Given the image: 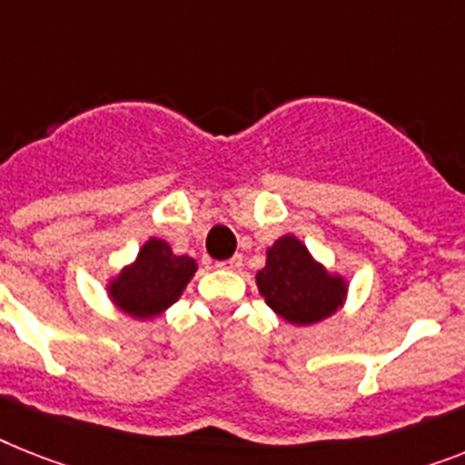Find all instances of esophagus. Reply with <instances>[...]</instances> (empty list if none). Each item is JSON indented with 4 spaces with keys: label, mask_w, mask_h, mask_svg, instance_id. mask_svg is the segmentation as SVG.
Segmentation results:
<instances>
[{
    "label": "esophagus",
    "mask_w": 465,
    "mask_h": 465,
    "mask_svg": "<svg viewBox=\"0 0 465 465\" xmlns=\"http://www.w3.org/2000/svg\"><path fill=\"white\" fill-rule=\"evenodd\" d=\"M242 266H244V259H242V256H232V259L218 263V268H223V271H242Z\"/></svg>",
    "instance_id": "obj_1"
}]
</instances>
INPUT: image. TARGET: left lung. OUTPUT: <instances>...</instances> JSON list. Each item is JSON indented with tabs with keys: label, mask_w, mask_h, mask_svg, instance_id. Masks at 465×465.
Segmentation results:
<instances>
[{
	"label": "left lung",
	"mask_w": 465,
	"mask_h": 465,
	"mask_svg": "<svg viewBox=\"0 0 465 465\" xmlns=\"http://www.w3.org/2000/svg\"><path fill=\"white\" fill-rule=\"evenodd\" d=\"M256 287L275 316L290 325H313L335 316L349 294L347 275L330 271L292 232L266 249Z\"/></svg>",
	"instance_id": "obj_1"
}]
</instances>
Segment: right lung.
Returning <instances> with one entry per match:
<instances>
[{"label": "right lung", "mask_w": 465, "mask_h": 465, "mask_svg": "<svg viewBox=\"0 0 465 465\" xmlns=\"http://www.w3.org/2000/svg\"><path fill=\"white\" fill-rule=\"evenodd\" d=\"M197 268V261L175 254L166 240L149 237L135 259L106 280V297L125 316L154 321L183 297Z\"/></svg>", "instance_id": "add662e5"}]
</instances>
